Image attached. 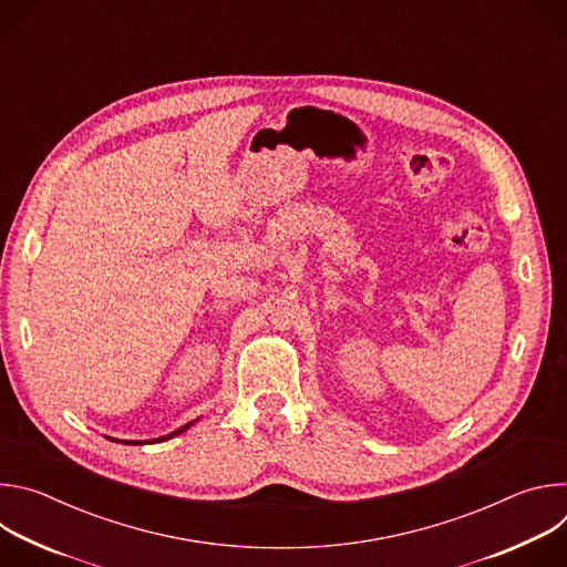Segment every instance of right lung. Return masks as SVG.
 <instances>
[{"instance_id":"right-lung-1","label":"right lung","mask_w":567,"mask_h":567,"mask_svg":"<svg viewBox=\"0 0 567 567\" xmlns=\"http://www.w3.org/2000/svg\"><path fill=\"white\" fill-rule=\"evenodd\" d=\"M195 422H190V424H186V426H182V429H177L175 433H171V435H166V437H158V440H152V442H164V440H171V437H175V435H179V433H184L188 426H193ZM127 444H143V442H127Z\"/></svg>"}]
</instances>
